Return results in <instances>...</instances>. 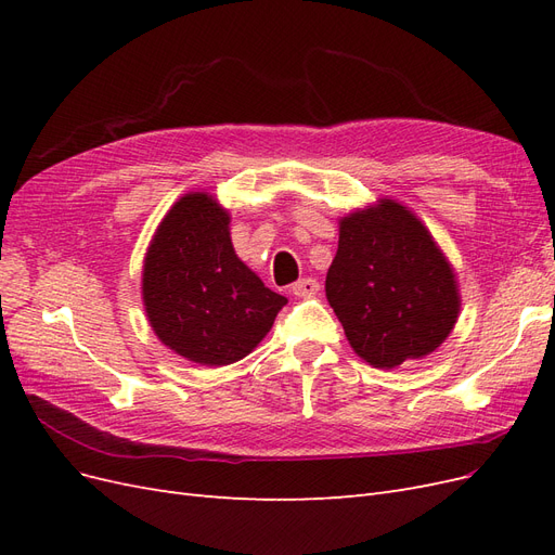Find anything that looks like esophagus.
Wrapping results in <instances>:
<instances>
[{"mask_svg":"<svg viewBox=\"0 0 555 555\" xmlns=\"http://www.w3.org/2000/svg\"><path fill=\"white\" fill-rule=\"evenodd\" d=\"M292 294L298 298H312L319 294V282L314 278H304L292 284Z\"/></svg>","mask_w":555,"mask_h":555,"instance_id":"1","label":"esophagus"}]
</instances>
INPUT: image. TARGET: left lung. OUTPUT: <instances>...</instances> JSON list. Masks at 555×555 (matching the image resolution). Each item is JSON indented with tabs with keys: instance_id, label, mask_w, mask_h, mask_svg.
<instances>
[{
	"instance_id": "8db88e82",
	"label": "left lung",
	"mask_w": 555,
	"mask_h": 555,
	"mask_svg": "<svg viewBox=\"0 0 555 555\" xmlns=\"http://www.w3.org/2000/svg\"><path fill=\"white\" fill-rule=\"evenodd\" d=\"M326 298L349 345L375 367L430 354L461 310L456 278L440 247L391 198L340 220Z\"/></svg>"
}]
</instances>
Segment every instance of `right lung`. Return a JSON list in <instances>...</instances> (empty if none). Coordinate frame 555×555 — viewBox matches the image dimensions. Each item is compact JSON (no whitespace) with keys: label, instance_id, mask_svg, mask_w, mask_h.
Returning a JSON list of instances; mask_svg holds the SVG:
<instances>
[{"label":"right lung","instance_id":"right-lung-1","mask_svg":"<svg viewBox=\"0 0 555 555\" xmlns=\"http://www.w3.org/2000/svg\"><path fill=\"white\" fill-rule=\"evenodd\" d=\"M143 304L157 338L176 354L229 365L263 340L287 298L236 257L229 212L194 192L176 201L147 247Z\"/></svg>","mask_w":555,"mask_h":555}]
</instances>
